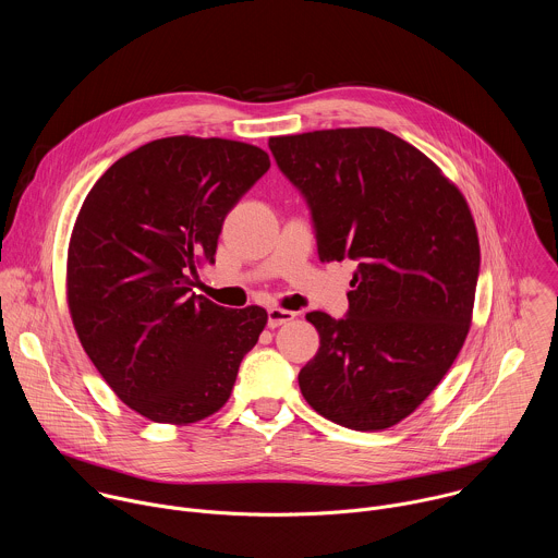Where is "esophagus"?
Instances as JSON below:
<instances>
[{
  "label": "esophagus",
  "mask_w": 558,
  "mask_h": 558,
  "mask_svg": "<svg viewBox=\"0 0 558 558\" xmlns=\"http://www.w3.org/2000/svg\"><path fill=\"white\" fill-rule=\"evenodd\" d=\"M293 319H295V313H291V311H284V308H278V306L267 311V326L269 328H278L282 324L293 322Z\"/></svg>",
  "instance_id": "1"
}]
</instances>
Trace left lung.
Here are the masks:
<instances>
[{
  "mask_svg": "<svg viewBox=\"0 0 558 558\" xmlns=\"http://www.w3.org/2000/svg\"><path fill=\"white\" fill-rule=\"evenodd\" d=\"M269 148L311 208L319 260L356 263L348 315H306L319 350L298 375L302 397L341 427L388 429L436 390L469 335L480 274L469 204L386 129L278 135Z\"/></svg>",
  "mask_w": 558,
  "mask_h": 558,
  "instance_id": "1",
  "label": "left lung"
}]
</instances>
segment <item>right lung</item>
Wrapping results in <instances>:
<instances>
[{
    "label": "right lung",
    "mask_w": 558,
    "mask_h": 558,
    "mask_svg": "<svg viewBox=\"0 0 558 558\" xmlns=\"http://www.w3.org/2000/svg\"><path fill=\"white\" fill-rule=\"evenodd\" d=\"M245 142L172 135L120 157L94 183L68 250L76 335L116 397L153 423L219 412L267 311L193 291L228 213L269 170Z\"/></svg>",
    "instance_id": "obj_1"
}]
</instances>
